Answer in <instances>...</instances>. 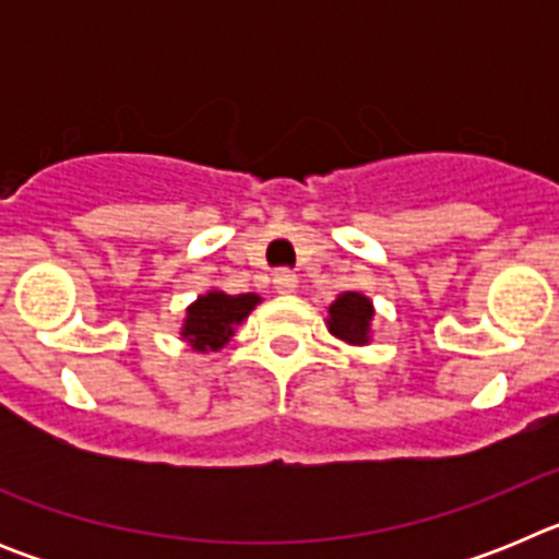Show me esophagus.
Masks as SVG:
<instances>
[{
	"label": "esophagus",
	"mask_w": 559,
	"mask_h": 559,
	"mask_svg": "<svg viewBox=\"0 0 559 559\" xmlns=\"http://www.w3.org/2000/svg\"><path fill=\"white\" fill-rule=\"evenodd\" d=\"M296 288H299V280H296V274H290V271H280V274H274L276 294H294Z\"/></svg>",
	"instance_id": "obj_1"
}]
</instances>
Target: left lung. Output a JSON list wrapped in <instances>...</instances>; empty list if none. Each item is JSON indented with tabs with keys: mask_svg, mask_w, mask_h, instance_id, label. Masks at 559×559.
<instances>
[{
	"mask_svg": "<svg viewBox=\"0 0 559 559\" xmlns=\"http://www.w3.org/2000/svg\"><path fill=\"white\" fill-rule=\"evenodd\" d=\"M372 299L358 294V290H344L328 308V330L335 338L347 341L353 347H364L372 341Z\"/></svg>",
	"mask_w": 559,
	"mask_h": 559,
	"instance_id": "8db88e82",
	"label": "left lung"
}]
</instances>
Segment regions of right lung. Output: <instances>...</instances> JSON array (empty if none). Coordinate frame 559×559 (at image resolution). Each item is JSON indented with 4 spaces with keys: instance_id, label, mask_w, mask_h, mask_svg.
Masks as SVG:
<instances>
[{
    "instance_id": "right-lung-1",
    "label": "right lung",
    "mask_w": 559,
    "mask_h": 559,
    "mask_svg": "<svg viewBox=\"0 0 559 559\" xmlns=\"http://www.w3.org/2000/svg\"><path fill=\"white\" fill-rule=\"evenodd\" d=\"M257 305H260L257 294L229 296L218 288L206 290L187 308L181 338L195 353H218L235 335L237 324H243Z\"/></svg>"
}]
</instances>
